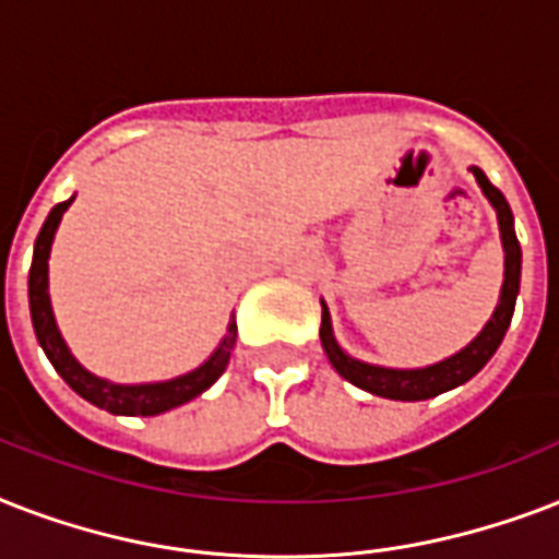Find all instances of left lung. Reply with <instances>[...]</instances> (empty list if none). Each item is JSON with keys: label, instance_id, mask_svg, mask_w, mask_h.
Instances as JSON below:
<instances>
[{"label": "left lung", "instance_id": "left-lung-1", "mask_svg": "<svg viewBox=\"0 0 559 559\" xmlns=\"http://www.w3.org/2000/svg\"><path fill=\"white\" fill-rule=\"evenodd\" d=\"M473 177L481 186L485 197L493 202L496 217H499V231H502V246H504V284H502V298H499V307H496L493 319L485 324V331L478 333L476 340L469 342L467 348L459 350L455 357L443 359L438 366L429 368H412V371H397V368H380L368 366V362H359V359H350L345 350L336 345L331 331V313L328 307L322 305V348L331 359V366L345 377L348 382H354L357 389L371 391L377 397L389 400H429L438 397L443 391L455 389L461 382H467L469 377H476L481 368L490 362V357L496 354V348L502 345L504 333L511 328L513 307H516V293H520V275H522V249L520 240H516V231H513V214L511 205L504 200V193L485 177L481 168H469Z\"/></svg>", "mask_w": 559, "mask_h": 559}]
</instances>
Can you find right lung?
Returning <instances> with one entry per match:
<instances>
[{"label":"right lung","mask_w":559,"mask_h":559,"mask_svg":"<svg viewBox=\"0 0 559 559\" xmlns=\"http://www.w3.org/2000/svg\"><path fill=\"white\" fill-rule=\"evenodd\" d=\"M69 197L66 202H57L51 214L46 217L43 228H39L37 243H34V261H31L28 272V305H31V322H34V333L37 342L46 350L48 362L55 366V371L69 382V389L78 391L83 400H90L92 406L107 408L112 415H130V417H147V415H162L168 408H177L205 389H211L219 380V373L226 371L228 357L235 350L237 340V324H228V333L223 345L214 350V357L200 366L197 371L177 377L168 382H151V385H116V382L100 380L92 377L78 359L69 354L63 336L57 331L55 313H51V301H48V252H51V240H55L57 223L63 217V211L69 209Z\"/></svg>","instance_id":"1"}]
</instances>
